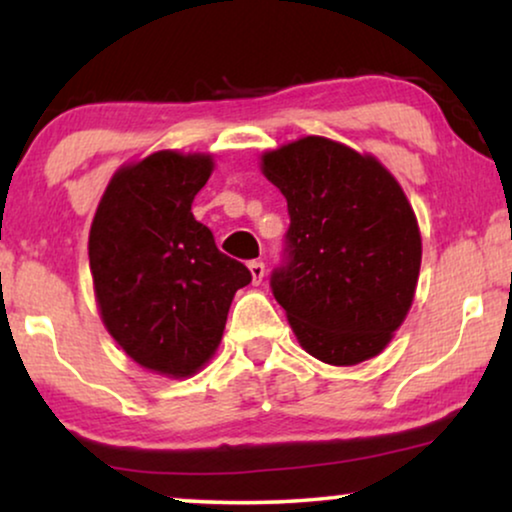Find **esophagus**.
Returning <instances> with one entry per match:
<instances>
[{
  "instance_id": "obj_1",
  "label": "esophagus",
  "mask_w": 512,
  "mask_h": 512,
  "mask_svg": "<svg viewBox=\"0 0 512 512\" xmlns=\"http://www.w3.org/2000/svg\"><path fill=\"white\" fill-rule=\"evenodd\" d=\"M249 270H251V277H254V284H261L263 277H265V263L263 261H251Z\"/></svg>"
}]
</instances>
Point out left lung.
Listing matches in <instances>:
<instances>
[{"label": "left lung", "instance_id": "1", "mask_svg": "<svg viewBox=\"0 0 512 512\" xmlns=\"http://www.w3.org/2000/svg\"><path fill=\"white\" fill-rule=\"evenodd\" d=\"M289 230L270 289L314 359L354 366L380 354L412 305L422 237L398 181L324 137L263 156Z\"/></svg>", "mask_w": 512, "mask_h": 512}]
</instances>
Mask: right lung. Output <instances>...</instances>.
Masks as SVG:
<instances>
[{"instance_id":"add662e5","label":"right lung","mask_w":512,"mask_h":512,"mask_svg":"<svg viewBox=\"0 0 512 512\" xmlns=\"http://www.w3.org/2000/svg\"><path fill=\"white\" fill-rule=\"evenodd\" d=\"M209 174V156L153 153L111 179L90 228L104 326L139 366L172 377L214 354L235 291L251 282L191 212Z\"/></svg>"}]
</instances>
